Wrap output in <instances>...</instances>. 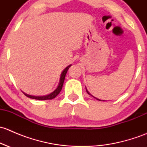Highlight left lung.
I'll use <instances>...</instances> for the list:
<instances>
[{
	"label": "left lung",
	"mask_w": 147,
	"mask_h": 147,
	"mask_svg": "<svg viewBox=\"0 0 147 147\" xmlns=\"http://www.w3.org/2000/svg\"><path fill=\"white\" fill-rule=\"evenodd\" d=\"M86 91H87V93H88V94H90V95H91V96H92V97H93V96H92V94H90V92H88V91H87V89H86ZM94 97V98H95V99H96V100H99V99L96 98V97Z\"/></svg>",
	"instance_id": "8db88e82"
}]
</instances>
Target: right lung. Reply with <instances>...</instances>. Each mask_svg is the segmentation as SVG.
Wrapping results in <instances>:
<instances>
[{
	"instance_id": "add662e5",
	"label": "right lung",
	"mask_w": 147,
	"mask_h": 147,
	"mask_svg": "<svg viewBox=\"0 0 147 147\" xmlns=\"http://www.w3.org/2000/svg\"><path fill=\"white\" fill-rule=\"evenodd\" d=\"M70 66H71V65H69V66L65 68L64 70H63V73H62V75H61V78H60V83H59L58 87H57V88L56 89V90H55V91L53 92H52L51 94H48V95H46V96H42V97H35V96L28 95V94H25V93H24V94L26 96V97H29V98L35 99V100H52V99L55 98V97L56 96H57V94H58L60 92V91H61L62 87H63V83H64L65 75H66L68 69H69V67H70Z\"/></svg>"
}]
</instances>
